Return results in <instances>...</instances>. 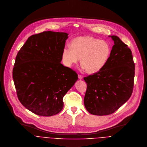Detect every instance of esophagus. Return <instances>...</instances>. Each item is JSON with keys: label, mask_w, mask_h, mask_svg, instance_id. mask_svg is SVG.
<instances>
[{"label": "esophagus", "mask_w": 147, "mask_h": 147, "mask_svg": "<svg viewBox=\"0 0 147 147\" xmlns=\"http://www.w3.org/2000/svg\"><path fill=\"white\" fill-rule=\"evenodd\" d=\"M78 78H79V79H80V80H82V79H83V76H82V75H78Z\"/></svg>", "instance_id": "obj_1"}]
</instances>
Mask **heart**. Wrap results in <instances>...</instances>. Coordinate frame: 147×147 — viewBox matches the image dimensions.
Here are the masks:
<instances>
[{
  "instance_id": "1",
  "label": "heart",
  "mask_w": 147,
  "mask_h": 147,
  "mask_svg": "<svg viewBox=\"0 0 147 147\" xmlns=\"http://www.w3.org/2000/svg\"><path fill=\"white\" fill-rule=\"evenodd\" d=\"M111 53L110 45L105 40L84 36L74 38L69 47H65L62 54L64 65L72 68L80 58L82 68L89 74L101 71L107 63Z\"/></svg>"
}]
</instances>
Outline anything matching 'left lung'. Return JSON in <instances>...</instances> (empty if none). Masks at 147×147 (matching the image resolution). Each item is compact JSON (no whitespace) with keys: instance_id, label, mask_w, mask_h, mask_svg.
<instances>
[{"instance_id":"left-lung-1","label":"left lung","mask_w":147,"mask_h":147,"mask_svg":"<svg viewBox=\"0 0 147 147\" xmlns=\"http://www.w3.org/2000/svg\"><path fill=\"white\" fill-rule=\"evenodd\" d=\"M109 58L99 72L85 77L87 84L84 103L95 115L114 113L130 98L134 88L135 63L131 50L116 36Z\"/></svg>"}]
</instances>
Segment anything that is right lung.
<instances>
[{
  "label": "right lung",
  "instance_id": "add662e5",
  "mask_svg": "<svg viewBox=\"0 0 147 147\" xmlns=\"http://www.w3.org/2000/svg\"><path fill=\"white\" fill-rule=\"evenodd\" d=\"M68 34L32 35L16 55L12 75L18 97L37 115L50 117L62 111L64 96L78 79L75 71L61 63Z\"/></svg>",
  "mask_w": 147,
  "mask_h": 147
}]
</instances>
